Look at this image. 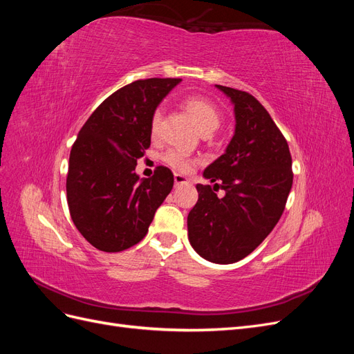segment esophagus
I'll return each instance as SVG.
<instances>
[{"mask_svg":"<svg viewBox=\"0 0 354 354\" xmlns=\"http://www.w3.org/2000/svg\"><path fill=\"white\" fill-rule=\"evenodd\" d=\"M174 183H176V186L186 185V183H189V178L185 177V176H181V174H174Z\"/></svg>","mask_w":354,"mask_h":354,"instance_id":"obj_1","label":"esophagus"}]
</instances>
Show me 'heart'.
<instances>
[{
    "label": "heart",
    "mask_w": 354,
    "mask_h": 354,
    "mask_svg": "<svg viewBox=\"0 0 354 354\" xmlns=\"http://www.w3.org/2000/svg\"><path fill=\"white\" fill-rule=\"evenodd\" d=\"M185 108L194 116L199 130L203 134H209L217 130L221 122V112L211 100L201 97V95H190L185 102ZM160 124H162V111L156 109L151 118V137L158 138L160 134ZM165 162L178 173H187V171L196 164V159L189 156L178 149H169L164 155Z\"/></svg>",
    "instance_id": "1"
}]
</instances>
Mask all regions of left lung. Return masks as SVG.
I'll use <instances>...</instances> for the list:
<instances>
[{
	"label": "left lung",
	"instance_id": "left-lung-1",
	"mask_svg": "<svg viewBox=\"0 0 354 354\" xmlns=\"http://www.w3.org/2000/svg\"><path fill=\"white\" fill-rule=\"evenodd\" d=\"M230 99L234 134L196 185L198 202L187 216L189 242L211 263L232 264L251 254L279 221L292 187V159L272 116L254 95L216 85ZM225 190L218 198L213 192Z\"/></svg>",
	"mask_w": 354,
	"mask_h": 354
}]
</instances>
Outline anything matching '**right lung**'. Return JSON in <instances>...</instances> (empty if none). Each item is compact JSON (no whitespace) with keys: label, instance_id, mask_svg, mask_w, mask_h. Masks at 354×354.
<instances>
[{"label":"right lung","instance_id":"right-lung-1","mask_svg":"<svg viewBox=\"0 0 354 354\" xmlns=\"http://www.w3.org/2000/svg\"><path fill=\"white\" fill-rule=\"evenodd\" d=\"M180 78L138 80L111 94L78 133L69 156L66 198L72 221L94 248L120 252L140 242L174 176L158 167L136 174L151 146V118Z\"/></svg>","mask_w":354,"mask_h":354}]
</instances>
